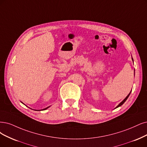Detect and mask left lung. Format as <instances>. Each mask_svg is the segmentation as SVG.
Returning <instances> with one entry per match:
<instances>
[{"label": "left lung", "instance_id": "1", "mask_svg": "<svg viewBox=\"0 0 147 147\" xmlns=\"http://www.w3.org/2000/svg\"><path fill=\"white\" fill-rule=\"evenodd\" d=\"M132 60H133V58H132ZM131 91H130V93L128 94V95L125 97V99H123V100L120 103V104H119V105H117L115 108H118V107H121L122 105H123V104H124V102L127 100V99H128V97H129V96L130 93H131Z\"/></svg>", "mask_w": 147, "mask_h": 147}]
</instances>
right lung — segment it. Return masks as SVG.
Listing matches in <instances>:
<instances>
[{"mask_svg":"<svg viewBox=\"0 0 147 147\" xmlns=\"http://www.w3.org/2000/svg\"><path fill=\"white\" fill-rule=\"evenodd\" d=\"M49 107H47V108H44V109H43V110H38V111H41V110H45L46 109H47V108H48Z\"/></svg>","mask_w":147,"mask_h":147,"instance_id":"right-lung-1","label":"right lung"}]
</instances>
